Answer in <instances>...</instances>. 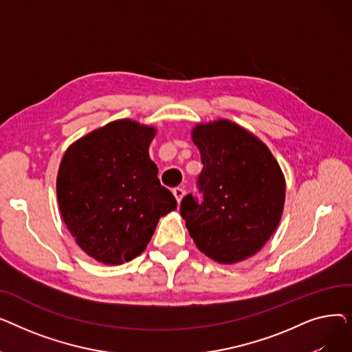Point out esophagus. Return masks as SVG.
Returning a JSON list of instances; mask_svg holds the SVG:
<instances>
[{
    "mask_svg": "<svg viewBox=\"0 0 352 352\" xmlns=\"http://www.w3.org/2000/svg\"><path fill=\"white\" fill-rule=\"evenodd\" d=\"M173 194H174L177 202L179 204L181 199L184 198V195H186V190H184V188H174V190H173Z\"/></svg>",
    "mask_w": 352,
    "mask_h": 352,
    "instance_id": "esophagus-1",
    "label": "esophagus"
}]
</instances>
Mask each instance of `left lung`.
<instances>
[{"label":"left lung","instance_id":"1","mask_svg":"<svg viewBox=\"0 0 352 352\" xmlns=\"http://www.w3.org/2000/svg\"><path fill=\"white\" fill-rule=\"evenodd\" d=\"M192 141L201 154L198 190L181 201V217L201 252L221 264L256 254L280 224L285 179L268 146L228 120L198 124Z\"/></svg>","mask_w":352,"mask_h":352}]
</instances>
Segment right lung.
Segmentation results:
<instances>
[{"mask_svg":"<svg viewBox=\"0 0 352 352\" xmlns=\"http://www.w3.org/2000/svg\"><path fill=\"white\" fill-rule=\"evenodd\" d=\"M155 128L118 120L68 146L57 175L61 217L80 248L120 265L140 255L158 219L177 208L148 148Z\"/></svg>","mask_w":352,"mask_h":352,"instance_id":"right-lung-1","label":"right lung"}]
</instances>
